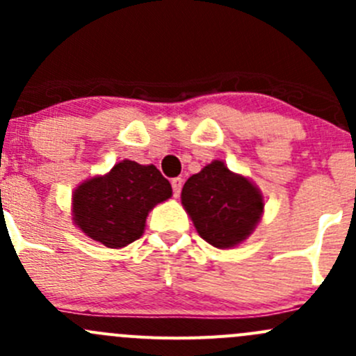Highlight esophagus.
Here are the masks:
<instances>
[{
    "label": "esophagus",
    "instance_id": "obj_1",
    "mask_svg": "<svg viewBox=\"0 0 356 356\" xmlns=\"http://www.w3.org/2000/svg\"><path fill=\"white\" fill-rule=\"evenodd\" d=\"M182 184H184V179H182V177L172 179V189H174V196H175V198H179V195H181Z\"/></svg>",
    "mask_w": 356,
    "mask_h": 356
}]
</instances>
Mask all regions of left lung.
<instances>
[{"mask_svg": "<svg viewBox=\"0 0 356 356\" xmlns=\"http://www.w3.org/2000/svg\"><path fill=\"white\" fill-rule=\"evenodd\" d=\"M184 210L208 245L231 250L245 243L264 215L260 188L222 160L204 165L186 181L181 193Z\"/></svg>", "mask_w": 356, "mask_h": 356, "instance_id": "8db88e82", "label": "left lung"}]
</instances>
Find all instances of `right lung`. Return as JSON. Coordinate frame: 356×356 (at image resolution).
I'll return each mask as SVG.
<instances>
[{
	"mask_svg": "<svg viewBox=\"0 0 356 356\" xmlns=\"http://www.w3.org/2000/svg\"><path fill=\"white\" fill-rule=\"evenodd\" d=\"M170 196V182L155 165L122 160L74 189L72 222L92 241L118 250L141 238L149 211Z\"/></svg>",
	"mask_w": 356,
	"mask_h": 356,
	"instance_id": "1",
	"label": "right lung"
}]
</instances>
